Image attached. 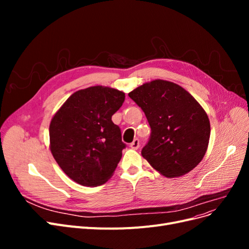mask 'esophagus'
<instances>
[{
	"label": "esophagus",
	"mask_w": 249,
	"mask_h": 249,
	"mask_svg": "<svg viewBox=\"0 0 249 249\" xmlns=\"http://www.w3.org/2000/svg\"><path fill=\"white\" fill-rule=\"evenodd\" d=\"M139 145H140L139 140H138V139H135V140L131 143V144H130V147L133 148V149H138V148H139Z\"/></svg>",
	"instance_id": "34e87169"
}]
</instances>
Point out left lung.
Returning <instances> with one entry per match:
<instances>
[{"label":"left lung","instance_id":"1","mask_svg":"<svg viewBox=\"0 0 249 249\" xmlns=\"http://www.w3.org/2000/svg\"><path fill=\"white\" fill-rule=\"evenodd\" d=\"M129 96L144 112L152 129L141 150L152 167L166 178L182 177L196 167L211 134L199 103L183 87L165 80L144 83Z\"/></svg>","mask_w":249,"mask_h":249}]
</instances>
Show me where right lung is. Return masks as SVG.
Instances as JSON below:
<instances>
[{"instance_id": "obj_1", "label": "right lung", "mask_w": 249, "mask_h": 249, "mask_svg": "<svg viewBox=\"0 0 249 249\" xmlns=\"http://www.w3.org/2000/svg\"><path fill=\"white\" fill-rule=\"evenodd\" d=\"M124 92L92 86L78 90L50 124V148L65 175L87 187L103 185L113 176L125 144L112 115L123 106Z\"/></svg>"}]
</instances>
